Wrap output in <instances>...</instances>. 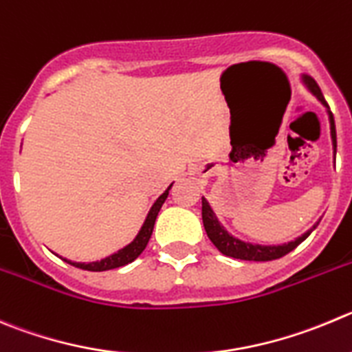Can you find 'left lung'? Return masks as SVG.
Instances as JSON below:
<instances>
[{
  "mask_svg": "<svg viewBox=\"0 0 352 352\" xmlns=\"http://www.w3.org/2000/svg\"><path fill=\"white\" fill-rule=\"evenodd\" d=\"M304 83L307 85L311 91L318 97V100L323 104L324 107H328L327 100H324L323 94H321L320 87H318L316 81L309 76H304ZM328 118H330V133H331V144H333V156L337 154V131H335V121L333 114L328 111ZM201 217H203V226H205V231L208 234L210 241L217 246V250L224 254L226 257L239 258V261H255V262H267V261H276V258L285 257L287 254H290L292 250H295L302 241H304L311 232L316 229V226H313V229H309L307 232H304L302 236H298L295 241L285 243V245H254V243H245L241 239H236L234 236L229 234L224 228L221 226V222L217 221L215 213L210 208L208 201L205 198H201Z\"/></svg>",
  "mask_w": 352,
  "mask_h": 352,
  "instance_id": "1",
  "label": "left lung"
}]
</instances>
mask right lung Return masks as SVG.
Listing matches in <instances>:
<instances>
[{"instance_id": "right-lung-1", "label": "right lung", "mask_w": 352, "mask_h": 352, "mask_svg": "<svg viewBox=\"0 0 352 352\" xmlns=\"http://www.w3.org/2000/svg\"><path fill=\"white\" fill-rule=\"evenodd\" d=\"M170 187L166 189L165 192H163V195L160 196V198L156 199V201H154V205L151 206L149 213H147V217H146V222H144V226L140 228L139 234L135 236V239H133L130 245H126L124 248L118 250L116 254L109 255V257L102 258V261H97V262H90V264L71 262V261H65V258L64 261L67 262V264L74 265V267H80V269H85V271H94V272L109 271V269L121 267V265H126V264H130V262L135 261V258L144 252V248L147 246V243H149L151 234H153V229H154V222H156V217H157V213H160L163 203H165V199L168 198Z\"/></svg>"}]
</instances>
